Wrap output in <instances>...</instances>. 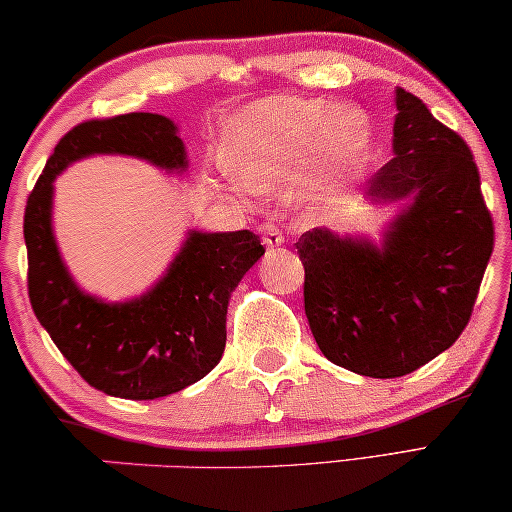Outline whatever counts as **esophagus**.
Returning <instances> with one entry per match:
<instances>
[{"instance_id": "esophagus-1", "label": "esophagus", "mask_w": 512, "mask_h": 512, "mask_svg": "<svg viewBox=\"0 0 512 512\" xmlns=\"http://www.w3.org/2000/svg\"><path fill=\"white\" fill-rule=\"evenodd\" d=\"M262 234H264L262 241L266 248H276L282 241H285V236H282V232L276 225H262Z\"/></svg>"}]
</instances>
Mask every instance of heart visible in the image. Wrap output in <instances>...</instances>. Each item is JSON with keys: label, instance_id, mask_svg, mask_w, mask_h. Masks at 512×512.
Segmentation results:
<instances>
[{"label": "heart", "instance_id": "obj_1", "mask_svg": "<svg viewBox=\"0 0 512 512\" xmlns=\"http://www.w3.org/2000/svg\"><path fill=\"white\" fill-rule=\"evenodd\" d=\"M375 128L368 112L324 98H266L225 128L223 165L243 188L271 193L294 177L310 151L322 183L356 179L368 163Z\"/></svg>", "mask_w": 512, "mask_h": 512}]
</instances>
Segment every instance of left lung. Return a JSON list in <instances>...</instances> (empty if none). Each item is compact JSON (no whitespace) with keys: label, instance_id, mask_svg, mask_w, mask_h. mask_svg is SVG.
<instances>
[{"label":"left lung","instance_id":"left-lung-1","mask_svg":"<svg viewBox=\"0 0 512 512\" xmlns=\"http://www.w3.org/2000/svg\"><path fill=\"white\" fill-rule=\"evenodd\" d=\"M393 156L365 181L370 204L404 202L379 241L329 227L301 234L305 317L331 363L409 375L460 338L494 248L467 142L395 89Z\"/></svg>","mask_w":512,"mask_h":512}]
</instances>
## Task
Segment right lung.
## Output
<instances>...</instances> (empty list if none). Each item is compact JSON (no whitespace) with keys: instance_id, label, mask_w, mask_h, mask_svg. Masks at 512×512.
Instances as JSON below:
<instances>
[{"instance_id":"obj_1","label":"right lung","mask_w":512,"mask_h":512,"mask_svg":"<svg viewBox=\"0 0 512 512\" xmlns=\"http://www.w3.org/2000/svg\"><path fill=\"white\" fill-rule=\"evenodd\" d=\"M89 156H131L170 174L188 170L179 126L163 114L94 119L61 137L25 209L29 301L34 315L89 386L126 400L177 393L216 368L225 352L227 303L264 246L250 230H188L147 292L105 301L82 289L52 227L55 179Z\"/></svg>"}]
</instances>
